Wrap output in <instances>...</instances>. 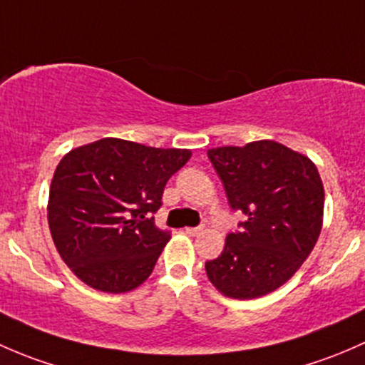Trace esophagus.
<instances>
[{"instance_id":"obj_1","label":"esophagus","mask_w":365,"mask_h":365,"mask_svg":"<svg viewBox=\"0 0 365 365\" xmlns=\"http://www.w3.org/2000/svg\"><path fill=\"white\" fill-rule=\"evenodd\" d=\"M200 232H202V228H184V234L191 235V237H193V235H198Z\"/></svg>"}]
</instances>
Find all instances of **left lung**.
Masks as SVG:
<instances>
[{"instance_id": "8db88e82", "label": "left lung", "mask_w": 365, "mask_h": 365, "mask_svg": "<svg viewBox=\"0 0 365 365\" xmlns=\"http://www.w3.org/2000/svg\"><path fill=\"white\" fill-rule=\"evenodd\" d=\"M230 207L246 216L205 272L220 294L247 300L272 294L300 269L323 225V182L302 153L274 140L207 151Z\"/></svg>"}]
</instances>
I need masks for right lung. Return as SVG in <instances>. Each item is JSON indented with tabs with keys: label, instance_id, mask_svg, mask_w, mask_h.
<instances>
[{
	"label": "right lung",
	"instance_id": "add662e5",
	"mask_svg": "<svg viewBox=\"0 0 365 365\" xmlns=\"http://www.w3.org/2000/svg\"><path fill=\"white\" fill-rule=\"evenodd\" d=\"M190 158V149L114 137L63 156L51 182L47 220L59 257L82 283L126 294L151 276L170 240L151 212L160 209L165 184Z\"/></svg>",
	"mask_w": 365,
	"mask_h": 365
}]
</instances>
